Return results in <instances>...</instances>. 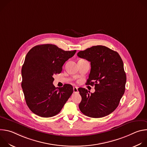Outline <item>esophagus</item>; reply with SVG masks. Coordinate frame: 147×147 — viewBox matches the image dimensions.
Masks as SVG:
<instances>
[{"label": "esophagus", "mask_w": 147, "mask_h": 147, "mask_svg": "<svg viewBox=\"0 0 147 147\" xmlns=\"http://www.w3.org/2000/svg\"><path fill=\"white\" fill-rule=\"evenodd\" d=\"M73 91L74 93H76V92H78V88L75 87L73 88Z\"/></svg>", "instance_id": "34e87169"}]
</instances>
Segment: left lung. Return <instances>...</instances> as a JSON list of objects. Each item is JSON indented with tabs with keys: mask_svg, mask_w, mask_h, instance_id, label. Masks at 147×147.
Wrapping results in <instances>:
<instances>
[{
	"mask_svg": "<svg viewBox=\"0 0 147 147\" xmlns=\"http://www.w3.org/2000/svg\"><path fill=\"white\" fill-rule=\"evenodd\" d=\"M77 56L91 62L87 85H95L94 93L86 88L78 89L82 99L81 112L88 117L108 116L118 107L125 91L126 75L119 53L106 47L93 46L80 51Z\"/></svg>",
	"mask_w": 147,
	"mask_h": 147,
	"instance_id": "obj_1",
	"label": "left lung"
}]
</instances>
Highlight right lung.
I'll list each match as a JSON object with an SVG mask.
<instances>
[{
    "instance_id": "1",
    "label": "right lung",
    "mask_w": 147,
    "mask_h": 147,
    "mask_svg": "<svg viewBox=\"0 0 147 147\" xmlns=\"http://www.w3.org/2000/svg\"><path fill=\"white\" fill-rule=\"evenodd\" d=\"M76 51H65L52 44L33 47L27 53L22 69V87L27 106L35 115L50 117L58 114L73 92L66 84L56 88L53 76Z\"/></svg>"
}]
</instances>
